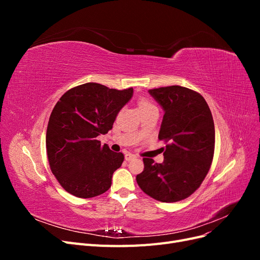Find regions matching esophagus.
Instances as JSON below:
<instances>
[{
  "mask_svg": "<svg viewBox=\"0 0 260 260\" xmlns=\"http://www.w3.org/2000/svg\"><path fill=\"white\" fill-rule=\"evenodd\" d=\"M124 158H125V160H132V159H135V158H137V156L135 155V154H132V153H127L124 155Z\"/></svg>",
  "mask_w": 260,
  "mask_h": 260,
  "instance_id": "34e87169",
  "label": "esophagus"
}]
</instances>
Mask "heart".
<instances>
[{
	"label": "heart",
	"instance_id": "1",
	"mask_svg": "<svg viewBox=\"0 0 260 260\" xmlns=\"http://www.w3.org/2000/svg\"><path fill=\"white\" fill-rule=\"evenodd\" d=\"M148 106H152V104L146 100H141L139 102V108H144V107H148Z\"/></svg>",
	"mask_w": 260,
	"mask_h": 260
}]
</instances>
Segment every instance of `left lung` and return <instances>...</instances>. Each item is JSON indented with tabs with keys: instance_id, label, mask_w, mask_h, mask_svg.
Listing matches in <instances>:
<instances>
[{
	"instance_id": "obj_1",
	"label": "left lung",
	"mask_w": 260,
	"mask_h": 260,
	"mask_svg": "<svg viewBox=\"0 0 260 260\" xmlns=\"http://www.w3.org/2000/svg\"><path fill=\"white\" fill-rule=\"evenodd\" d=\"M165 112L158 139L168 142L164 161L143 158L144 170L137 182L144 193L175 203L193 194L208 174L215 151L212 115L200 93L170 85L148 90Z\"/></svg>"
}]
</instances>
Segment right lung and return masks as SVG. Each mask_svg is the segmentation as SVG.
Masks as SVG:
<instances>
[{
	"mask_svg": "<svg viewBox=\"0 0 260 260\" xmlns=\"http://www.w3.org/2000/svg\"><path fill=\"white\" fill-rule=\"evenodd\" d=\"M133 89H109L89 82L68 90L54 106L46 129V153L55 178L65 191L80 199L105 193L122 153H115L96 138L113 128Z\"/></svg>",
	"mask_w": 260,
	"mask_h": 260,
	"instance_id": "add662e5",
	"label": "right lung"
}]
</instances>
